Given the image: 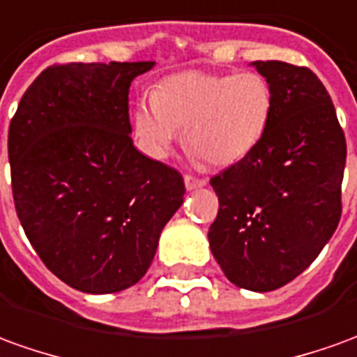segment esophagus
Listing matches in <instances>:
<instances>
[{
    "instance_id": "34e87169",
    "label": "esophagus",
    "mask_w": 357,
    "mask_h": 357,
    "mask_svg": "<svg viewBox=\"0 0 357 357\" xmlns=\"http://www.w3.org/2000/svg\"><path fill=\"white\" fill-rule=\"evenodd\" d=\"M184 186H186V190H196V188H202V186H206V181H204V178H196V176L186 174V176H184Z\"/></svg>"
}]
</instances>
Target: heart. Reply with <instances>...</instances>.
<instances>
[{
	"label": "heart",
	"mask_w": 357,
	"mask_h": 357,
	"mask_svg": "<svg viewBox=\"0 0 357 357\" xmlns=\"http://www.w3.org/2000/svg\"><path fill=\"white\" fill-rule=\"evenodd\" d=\"M274 110L272 87L260 73L186 71L161 83L134 110V134L151 159H165L184 128L194 159L223 167L249 155L266 134Z\"/></svg>",
	"instance_id": "1"
}]
</instances>
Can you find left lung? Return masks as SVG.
<instances>
[{"label":"left lung","instance_id":"left-lung-1","mask_svg":"<svg viewBox=\"0 0 357 357\" xmlns=\"http://www.w3.org/2000/svg\"><path fill=\"white\" fill-rule=\"evenodd\" d=\"M250 66L270 83L274 110L257 147L210 181L220 210L208 239L231 284L264 294L311 266L338 227L346 137L313 71Z\"/></svg>","mask_w":357,"mask_h":357}]
</instances>
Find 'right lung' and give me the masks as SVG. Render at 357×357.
Here are the masks:
<instances>
[{"instance_id":"1","label":"right lung","mask_w":357,"mask_h":357,"mask_svg":"<svg viewBox=\"0 0 357 357\" xmlns=\"http://www.w3.org/2000/svg\"><path fill=\"white\" fill-rule=\"evenodd\" d=\"M153 61L44 70L9 124L17 215L46 268L83 294H116L151 266L184 181L132 142L128 93Z\"/></svg>"}]
</instances>
